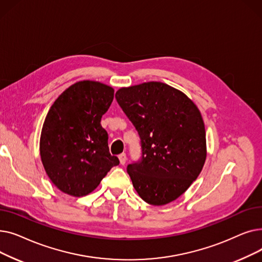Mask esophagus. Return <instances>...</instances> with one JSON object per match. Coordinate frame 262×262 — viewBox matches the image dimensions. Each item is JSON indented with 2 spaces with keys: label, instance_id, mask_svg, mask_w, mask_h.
I'll use <instances>...</instances> for the list:
<instances>
[{
  "label": "esophagus",
  "instance_id": "1",
  "mask_svg": "<svg viewBox=\"0 0 262 262\" xmlns=\"http://www.w3.org/2000/svg\"><path fill=\"white\" fill-rule=\"evenodd\" d=\"M119 160H120V163L122 164V166H124L125 164L126 160H127V157H126V154L125 153H122L119 155Z\"/></svg>",
  "mask_w": 262,
  "mask_h": 262
}]
</instances>
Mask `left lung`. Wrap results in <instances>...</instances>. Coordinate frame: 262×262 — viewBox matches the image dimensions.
Returning <instances> with one entry per match:
<instances>
[{"label":"left lung","mask_w":262,"mask_h":262,"mask_svg":"<svg viewBox=\"0 0 262 262\" xmlns=\"http://www.w3.org/2000/svg\"><path fill=\"white\" fill-rule=\"evenodd\" d=\"M116 100L140 137L141 157L127 166L134 188L150 205L175 201L206 160L200 110L186 94L159 81L121 88Z\"/></svg>","instance_id":"1"}]
</instances>
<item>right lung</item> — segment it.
Instances as JSON below:
<instances>
[{"label": "right lung", "instance_id": "add662e5", "mask_svg": "<svg viewBox=\"0 0 262 262\" xmlns=\"http://www.w3.org/2000/svg\"><path fill=\"white\" fill-rule=\"evenodd\" d=\"M114 89L82 80L64 90L50 108L40 137V156L52 183L72 196L89 194L120 163L108 147L102 116Z\"/></svg>", "mask_w": 262, "mask_h": 262}]
</instances>
